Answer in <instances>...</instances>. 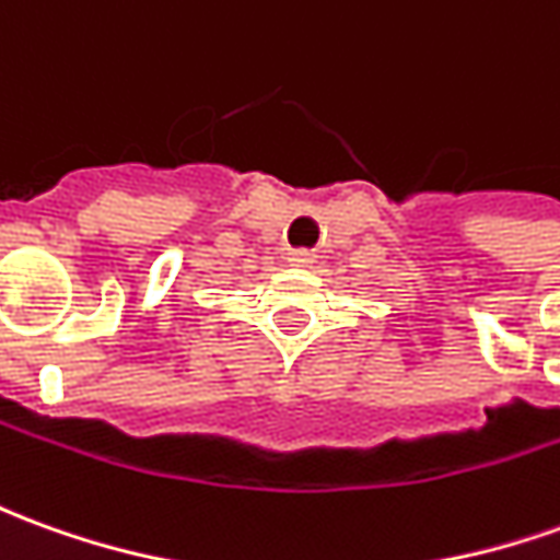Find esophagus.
Returning <instances> with one entry per match:
<instances>
[{
    "instance_id": "1",
    "label": "esophagus",
    "mask_w": 560,
    "mask_h": 560,
    "mask_svg": "<svg viewBox=\"0 0 560 560\" xmlns=\"http://www.w3.org/2000/svg\"><path fill=\"white\" fill-rule=\"evenodd\" d=\"M291 267H312L315 264V254L312 252H291Z\"/></svg>"
}]
</instances>
